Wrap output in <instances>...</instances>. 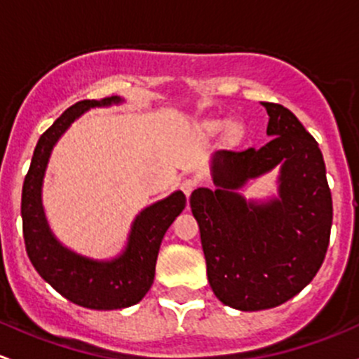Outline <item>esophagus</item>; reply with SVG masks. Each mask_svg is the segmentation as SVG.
<instances>
[{
    "instance_id": "esophagus-1",
    "label": "esophagus",
    "mask_w": 359,
    "mask_h": 359,
    "mask_svg": "<svg viewBox=\"0 0 359 359\" xmlns=\"http://www.w3.org/2000/svg\"><path fill=\"white\" fill-rule=\"evenodd\" d=\"M197 184H198V181L195 178H184L183 181H181V190H183V194L188 197V195H190L191 191L197 188Z\"/></svg>"
}]
</instances>
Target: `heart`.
Here are the masks:
<instances>
[{
	"label": "heart",
	"instance_id": "heart-1",
	"mask_svg": "<svg viewBox=\"0 0 359 359\" xmlns=\"http://www.w3.org/2000/svg\"><path fill=\"white\" fill-rule=\"evenodd\" d=\"M223 121H209V123H205V129L209 133H217L223 129ZM240 136V128L236 124H231L228 126V138L230 140H236Z\"/></svg>",
	"mask_w": 359,
	"mask_h": 359
}]
</instances>
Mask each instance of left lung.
<instances>
[{"label": "left lung", "mask_w": 359, "mask_h": 359, "mask_svg": "<svg viewBox=\"0 0 359 359\" xmlns=\"http://www.w3.org/2000/svg\"><path fill=\"white\" fill-rule=\"evenodd\" d=\"M262 105L269 116L266 133L273 138L261 149L217 152L212 176L219 188H197L190 197L210 289L223 304L240 311L283 304L315 278L334 214L316 140L289 109ZM278 163V199L254 205L236 194L247 179Z\"/></svg>", "instance_id": "left-lung-1"}]
</instances>
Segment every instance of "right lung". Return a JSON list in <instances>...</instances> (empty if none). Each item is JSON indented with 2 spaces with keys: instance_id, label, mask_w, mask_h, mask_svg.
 Instances as JSON below:
<instances>
[{
  "instance_id": "obj_1",
  "label": "right lung",
  "mask_w": 359,
  "mask_h": 359,
  "mask_svg": "<svg viewBox=\"0 0 359 359\" xmlns=\"http://www.w3.org/2000/svg\"><path fill=\"white\" fill-rule=\"evenodd\" d=\"M121 98L83 100L69 107L39 138L22 187V230L36 271L58 294L88 309H121L136 304L150 290L164 233L187 205L183 191L147 207L133 223L128 247L117 259L98 262L65 249L50 231L41 205V184L51 149L84 110L119 103Z\"/></svg>"
}]
</instances>
